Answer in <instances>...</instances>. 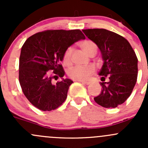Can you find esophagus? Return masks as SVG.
<instances>
[{
  "mask_svg": "<svg viewBox=\"0 0 148 148\" xmlns=\"http://www.w3.org/2000/svg\"><path fill=\"white\" fill-rule=\"evenodd\" d=\"M79 82H81L82 83V84H86V85L89 84L91 83L90 82H89V81H79Z\"/></svg>",
  "mask_w": 148,
  "mask_h": 148,
  "instance_id": "34e87169",
  "label": "esophagus"
}]
</instances>
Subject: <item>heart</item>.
Returning <instances> with one entry per match:
<instances>
[{"label": "heart", "instance_id": "1", "mask_svg": "<svg viewBox=\"0 0 148 148\" xmlns=\"http://www.w3.org/2000/svg\"><path fill=\"white\" fill-rule=\"evenodd\" d=\"M80 46L84 51L89 56L96 54L98 49L97 44L90 40H86L81 42ZM72 52L73 48L71 46L67 48L64 52L62 56V63L66 66H69L72 64ZM95 68L92 65L86 66H75L71 67L67 71V74L71 79L75 81H83L87 79L95 72Z\"/></svg>", "mask_w": 148, "mask_h": 148}]
</instances>
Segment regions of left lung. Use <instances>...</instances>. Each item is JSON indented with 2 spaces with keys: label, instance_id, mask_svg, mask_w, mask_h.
Instances as JSON below:
<instances>
[{
  "label": "left lung",
  "instance_id": "left-lung-1",
  "mask_svg": "<svg viewBox=\"0 0 148 148\" xmlns=\"http://www.w3.org/2000/svg\"><path fill=\"white\" fill-rule=\"evenodd\" d=\"M84 34L97 45L104 64L102 89L95 101L105 108H114L130 96L138 79V58L129 41L122 36L103 28L82 30ZM107 77L108 82L104 83Z\"/></svg>",
  "mask_w": 148,
  "mask_h": 148
}]
</instances>
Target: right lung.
<instances>
[{
	"label": "right lung",
	"instance_id": "add662e5",
	"mask_svg": "<svg viewBox=\"0 0 148 148\" xmlns=\"http://www.w3.org/2000/svg\"><path fill=\"white\" fill-rule=\"evenodd\" d=\"M85 36L80 30H46L25 41L19 59V82L23 95L34 107L51 111L62 105L73 83L65 79L61 62L64 51Z\"/></svg>",
	"mask_w": 148,
	"mask_h": 148
}]
</instances>
